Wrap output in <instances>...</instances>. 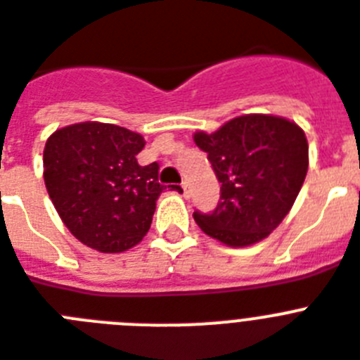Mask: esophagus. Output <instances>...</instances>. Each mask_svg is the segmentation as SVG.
<instances>
[{
  "label": "esophagus",
  "mask_w": 360,
  "mask_h": 360,
  "mask_svg": "<svg viewBox=\"0 0 360 360\" xmlns=\"http://www.w3.org/2000/svg\"><path fill=\"white\" fill-rule=\"evenodd\" d=\"M181 190H183V195L188 198V185H186V183H181Z\"/></svg>",
  "instance_id": "34e87169"
}]
</instances>
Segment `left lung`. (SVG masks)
<instances>
[{"instance_id": "1", "label": "left lung", "mask_w": 360, "mask_h": 360, "mask_svg": "<svg viewBox=\"0 0 360 360\" xmlns=\"http://www.w3.org/2000/svg\"><path fill=\"white\" fill-rule=\"evenodd\" d=\"M194 141L212 165L221 195L210 214L195 210L199 229L229 247L267 238L291 210L309 165L300 126L274 115H243Z\"/></svg>"}]
</instances>
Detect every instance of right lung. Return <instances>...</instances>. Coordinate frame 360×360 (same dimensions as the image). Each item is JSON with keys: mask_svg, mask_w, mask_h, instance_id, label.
I'll use <instances>...</instances> for the list:
<instances>
[{"mask_svg": "<svg viewBox=\"0 0 360 360\" xmlns=\"http://www.w3.org/2000/svg\"><path fill=\"white\" fill-rule=\"evenodd\" d=\"M143 135L104 122L56 129L45 143L44 179L71 234L101 252H124L146 236L165 190L159 165L141 166Z\"/></svg>", "mask_w": 360, "mask_h": 360, "instance_id": "right-lung-1", "label": "right lung"}]
</instances>
